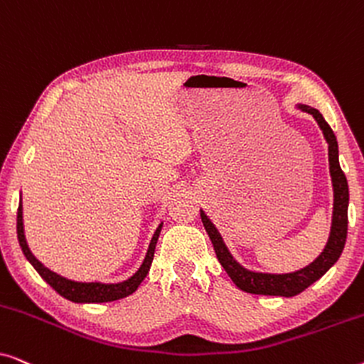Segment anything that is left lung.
Returning <instances> with one entry per match:
<instances>
[{
    "label": "left lung",
    "mask_w": 364,
    "mask_h": 364,
    "mask_svg": "<svg viewBox=\"0 0 364 364\" xmlns=\"http://www.w3.org/2000/svg\"><path fill=\"white\" fill-rule=\"evenodd\" d=\"M301 111L311 114L321 127L325 139L328 142V161H330V173L333 182V192H335V203H333V222H331V232L330 238L325 250L321 255L311 262L310 265L301 268V270L293 273H283V275H275V273H258L250 272L243 268L240 263L235 262V258L230 255L228 248L223 243L220 233L215 228V225L208 220V217L200 210V218L203 222V227L210 237L213 250L217 253L218 262L225 268L228 277L232 282L240 288V290L247 293H253V295H275V296H295L303 290H306L311 283L325 275L330 268L335 265L338 258H340L343 248L346 243V233H348V202H350V192H348V182L345 172L341 171L340 161H338V142L335 134H333L331 127L323 119L318 109H313L305 104H298Z\"/></svg>",
    "instance_id": "8db88e82"
}]
</instances>
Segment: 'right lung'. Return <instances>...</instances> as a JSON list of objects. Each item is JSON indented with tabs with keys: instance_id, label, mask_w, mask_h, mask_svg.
I'll list each match as a JSON object with an SVG mask.
<instances>
[{
	"instance_id": "add662e5",
	"label": "right lung",
	"mask_w": 364,
	"mask_h": 364,
	"mask_svg": "<svg viewBox=\"0 0 364 364\" xmlns=\"http://www.w3.org/2000/svg\"><path fill=\"white\" fill-rule=\"evenodd\" d=\"M16 228H18V240L19 245H21V250L24 253V257L28 258V262L31 263L44 282L48 285H51L54 290H56L59 295L66 298L69 301L74 303H106V301H114V300H121V298H126L129 295H132L134 291L137 290V287L141 285L144 278L147 277L149 268L152 265L154 260V252H156V245L159 240V233H161L162 223L157 227L156 233H154L151 245H149L147 255L144 258L142 265L139 270L134 273L131 278H127L126 282L121 283H81V282H73L68 280L58 273H54L43 265L41 262L38 260L36 257L33 255L31 250H29L26 238H24V227H23V205L19 203L18 207V218H16Z\"/></svg>"
}]
</instances>
